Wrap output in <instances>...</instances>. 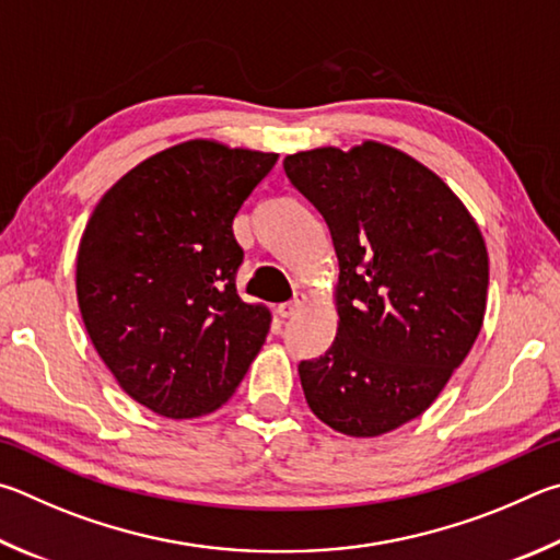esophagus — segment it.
Wrapping results in <instances>:
<instances>
[{"mask_svg": "<svg viewBox=\"0 0 560 560\" xmlns=\"http://www.w3.org/2000/svg\"><path fill=\"white\" fill-rule=\"evenodd\" d=\"M307 305V295H305V292H295V295H292V300L290 302H285V305H280L278 307V315L280 317H295V315H300V312H302V307H305Z\"/></svg>", "mask_w": 560, "mask_h": 560, "instance_id": "obj_1", "label": "esophagus"}]
</instances>
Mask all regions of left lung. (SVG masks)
Listing matches in <instances>:
<instances>
[{"label": "left lung", "mask_w": 560, "mask_h": 560, "mask_svg": "<svg viewBox=\"0 0 560 560\" xmlns=\"http://www.w3.org/2000/svg\"><path fill=\"white\" fill-rule=\"evenodd\" d=\"M282 164L339 260L337 337L298 366L307 406L337 433H390L425 413L482 329V233L435 172L390 144L317 147Z\"/></svg>", "instance_id": "left-lung-1"}]
</instances>
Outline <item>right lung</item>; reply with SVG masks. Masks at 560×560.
Returning <instances> with one entry per match:
<instances>
[{
  "instance_id": "add662e5",
  "label": "right lung",
  "mask_w": 560,
  "mask_h": 560,
  "mask_svg": "<svg viewBox=\"0 0 560 560\" xmlns=\"http://www.w3.org/2000/svg\"><path fill=\"white\" fill-rule=\"evenodd\" d=\"M275 152L186 140L97 201L75 258L88 337L117 386L164 418L209 416L258 357L270 310L235 292L233 219Z\"/></svg>"
}]
</instances>
